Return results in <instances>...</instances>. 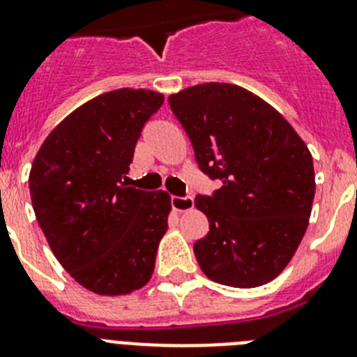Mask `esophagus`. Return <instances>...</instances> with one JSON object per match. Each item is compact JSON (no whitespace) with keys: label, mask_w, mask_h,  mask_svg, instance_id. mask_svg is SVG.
Wrapping results in <instances>:
<instances>
[{"label":"esophagus","mask_w":357,"mask_h":357,"mask_svg":"<svg viewBox=\"0 0 357 357\" xmlns=\"http://www.w3.org/2000/svg\"><path fill=\"white\" fill-rule=\"evenodd\" d=\"M195 206V202L191 197H172V207L176 213H185L191 211Z\"/></svg>","instance_id":"34e87169"}]
</instances>
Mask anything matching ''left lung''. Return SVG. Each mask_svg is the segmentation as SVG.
I'll use <instances>...</instances> for the list:
<instances>
[{"instance_id":"8db88e82","label":"left lung","mask_w":357,"mask_h":357,"mask_svg":"<svg viewBox=\"0 0 357 357\" xmlns=\"http://www.w3.org/2000/svg\"><path fill=\"white\" fill-rule=\"evenodd\" d=\"M198 166L222 181L195 206L209 220L195 243L202 272L232 288L275 279L307 229L314 198L313 157L272 105L234 84L193 85L168 98Z\"/></svg>"}]
</instances>
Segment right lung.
Masks as SVG:
<instances>
[{"label": "right lung", "instance_id": "obj_1", "mask_svg": "<svg viewBox=\"0 0 357 357\" xmlns=\"http://www.w3.org/2000/svg\"><path fill=\"white\" fill-rule=\"evenodd\" d=\"M164 96L116 89L62 119L40 144L30 169V197L48 245L66 272L98 295L143 288L168 230L166 191L123 182L135 143Z\"/></svg>", "mask_w": 357, "mask_h": 357}]
</instances>
